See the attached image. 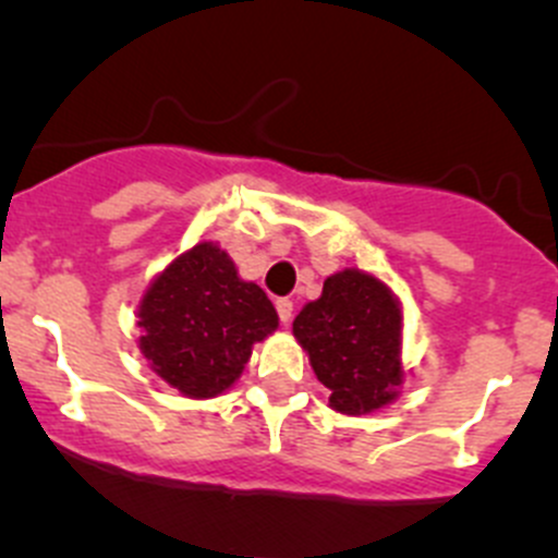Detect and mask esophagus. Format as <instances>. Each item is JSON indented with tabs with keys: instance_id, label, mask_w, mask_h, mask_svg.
I'll use <instances>...</instances> for the list:
<instances>
[{
	"instance_id": "1",
	"label": "esophagus",
	"mask_w": 558,
	"mask_h": 558,
	"mask_svg": "<svg viewBox=\"0 0 558 558\" xmlns=\"http://www.w3.org/2000/svg\"><path fill=\"white\" fill-rule=\"evenodd\" d=\"M277 312H279V319L284 322V325L292 319V312H295V308H292L290 298H277Z\"/></svg>"
}]
</instances>
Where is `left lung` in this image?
<instances>
[{
  "label": "left lung",
  "instance_id": "1",
  "mask_svg": "<svg viewBox=\"0 0 558 558\" xmlns=\"http://www.w3.org/2000/svg\"><path fill=\"white\" fill-rule=\"evenodd\" d=\"M400 314L392 292L363 271H341L303 306L292 332L341 413H371L392 403L403 384Z\"/></svg>",
  "mask_w": 558,
  "mask_h": 558
}]
</instances>
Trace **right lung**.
<instances>
[{"instance_id":"right-lung-1","label":"right lung","mask_w":558,"mask_h":558,"mask_svg":"<svg viewBox=\"0 0 558 558\" xmlns=\"http://www.w3.org/2000/svg\"><path fill=\"white\" fill-rule=\"evenodd\" d=\"M277 325L266 292L241 281L231 257L206 241L177 257L147 290L140 349L182 395L215 398L241 376L252 343Z\"/></svg>"}]
</instances>
